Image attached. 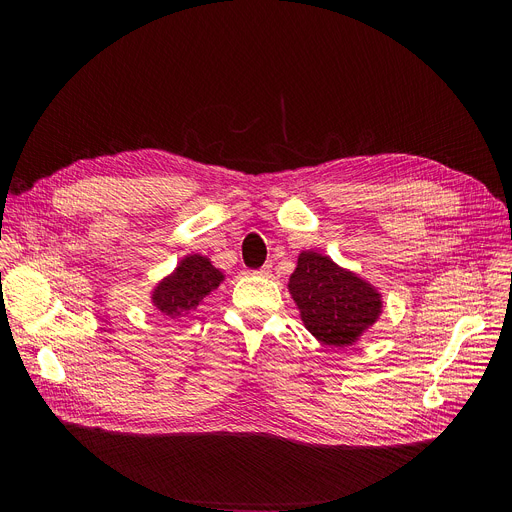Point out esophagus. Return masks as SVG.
Instances as JSON below:
<instances>
[{
    "label": "esophagus",
    "mask_w": 512,
    "mask_h": 512,
    "mask_svg": "<svg viewBox=\"0 0 512 512\" xmlns=\"http://www.w3.org/2000/svg\"><path fill=\"white\" fill-rule=\"evenodd\" d=\"M255 274H259V276H270L272 274V263H265L261 270H257Z\"/></svg>",
    "instance_id": "obj_1"
}]
</instances>
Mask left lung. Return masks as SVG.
Segmentation results:
<instances>
[{
  "label": "left lung",
  "mask_w": 512,
  "mask_h": 512,
  "mask_svg": "<svg viewBox=\"0 0 512 512\" xmlns=\"http://www.w3.org/2000/svg\"><path fill=\"white\" fill-rule=\"evenodd\" d=\"M288 290L305 328L326 346L353 344L382 313L378 290L313 251L299 255Z\"/></svg>",
  "instance_id": "obj_1"
}]
</instances>
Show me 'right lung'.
<instances>
[{"mask_svg":"<svg viewBox=\"0 0 512 512\" xmlns=\"http://www.w3.org/2000/svg\"><path fill=\"white\" fill-rule=\"evenodd\" d=\"M224 280L211 261L201 255H188L180 261L172 276L164 278L153 290V305L172 319L186 317L195 311L211 290Z\"/></svg>","mask_w":512,"mask_h":512,"instance_id":"1","label":"right lung"}]
</instances>
